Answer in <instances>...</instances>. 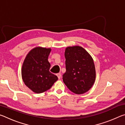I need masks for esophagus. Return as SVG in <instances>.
I'll list each match as a JSON object with an SVG mask.
<instances>
[{"label": "esophagus", "mask_w": 125, "mask_h": 125, "mask_svg": "<svg viewBox=\"0 0 125 125\" xmlns=\"http://www.w3.org/2000/svg\"><path fill=\"white\" fill-rule=\"evenodd\" d=\"M57 75L58 79H60L61 77V73H58L57 74Z\"/></svg>", "instance_id": "1"}]
</instances>
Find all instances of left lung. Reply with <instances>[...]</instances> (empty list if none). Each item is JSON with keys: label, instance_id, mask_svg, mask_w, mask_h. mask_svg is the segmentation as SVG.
<instances>
[{"label": "left lung", "instance_id": "1", "mask_svg": "<svg viewBox=\"0 0 125 125\" xmlns=\"http://www.w3.org/2000/svg\"><path fill=\"white\" fill-rule=\"evenodd\" d=\"M64 55L66 72L63 74V82L75 94L87 92L96 77L92 57L85 49L77 46L67 47Z\"/></svg>", "mask_w": 125, "mask_h": 125}]
</instances>
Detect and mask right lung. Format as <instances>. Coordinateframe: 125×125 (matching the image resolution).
Listing matches in <instances>:
<instances>
[{
  "label": "right lung",
  "mask_w": 125,
  "mask_h": 125,
  "mask_svg": "<svg viewBox=\"0 0 125 125\" xmlns=\"http://www.w3.org/2000/svg\"><path fill=\"white\" fill-rule=\"evenodd\" d=\"M51 48L36 47L30 52L22 67V78L27 87L36 93L45 92L52 87L58 77L50 72L48 61Z\"/></svg>",
  "instance_id": "add662e5"
}]
</instances>
